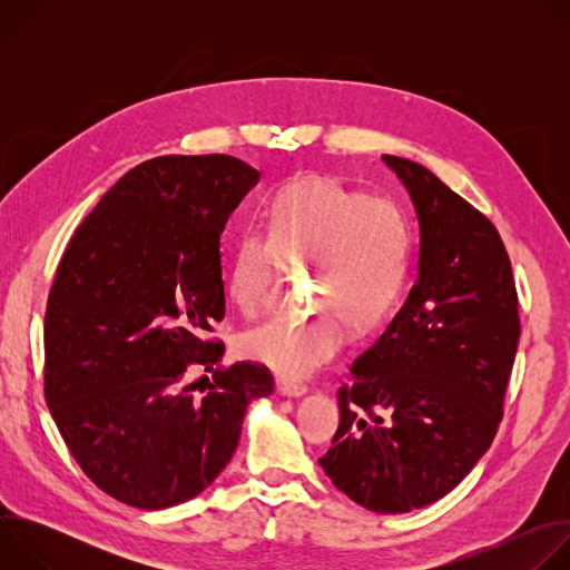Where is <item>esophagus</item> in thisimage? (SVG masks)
Returning <instances> with one entry per match:
<instances>
[{"mask_svg":"<svg viewBox=\"0 0 570 570\" xmlns=\"http://www.w3.org/2000/svg\"><path fill=\"white\" fill-rule=\"evenodd\" d=\"M275 387H277V392H279L282 396L299 399V396H304V394H306V385H302V383H293V381H288V379H277Z\"/></svg>","mask_w":570,"mask_h":570,"instance_id":"esophagus-1","label":"esophagus"}]
</instances>
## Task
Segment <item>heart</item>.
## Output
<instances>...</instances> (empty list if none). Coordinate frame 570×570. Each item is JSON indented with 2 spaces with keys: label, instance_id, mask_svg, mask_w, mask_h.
Returning a JSON list of instances; mask_svg holds the SVG:
<instances>
[{
  "label": "heart",
  "instance_id": "1",
  "mask_svg": "<svg viewBox=\"0 0 570 570\" xmlns=\"http://www.w3.org/2000/svg\"><path fill=\"white\" fill-rule=\"evenodd\" d=\"M268 232L246 229L232 255L229 295L257 315L286 266H308L313 304L306 320L273 317L238 341L240 354L302 381L330 365L345 345V324L367 332L401 295L411 238L399 207L363 196L330 178H304L284 187L266 220Z\"/></svg>",
  "mask_w": 570,
  "mask_h": 570
}]
</instances>
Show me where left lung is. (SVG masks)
Listing matches in <instances>:
<instances>
[{
	"instance_id": "obj_1",
	"label": "left lung",
	"mask_w": 570,
	"mask_h": 570,
	"mask_svg": "<svg viewBox=\"0 0 570 570\" xmlns=\"http://www.w3.org/2000/svg\"><path fill=\"white\" fill-rule=\"evenodd\" d=\"M420 223L417 279L338 392L320 458L354 503L401 514L446 497L492 446L519 345V299L490 218L405 157L381 155Z\"/></svg>"
}]
</instances>
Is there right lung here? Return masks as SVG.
Returning a JSON list of instances; mask_svg holds the SVG:
<instances>
[{"instance_id":"add662e5","label":"right lung","mask_w":570,"mask_h":570,"mask_svg":"<svg viewBox=\"0 0 570 570\" xmlns=\"http://www.w3.org/2000/svg\"><path fill=\"white\" fill-rule=\"evenodd\" d=\"M262 174L229 155H165L130 169L78 225L45 315V396L86 475L112 499L165 510L191 501L232 460L255 363L191 394V367L225 352L220 234Z\"/></svg>"}]
</instances>
